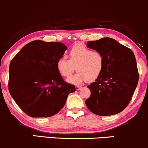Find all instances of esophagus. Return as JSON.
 Segmentation results:
<instances>
[{"instance_id": "obj_1", "label": "esophagus", "mask_w": 148, "mask_h": 148, "mask_svg": "<svg viewBox=\"0 0 148 148\" xmlns=\"http://www.w3.org/2000/svg\"><path fill=\"white\" fill-rule=\"evenodd\" d=\"M81 88H82V87H81V86H76V90H80V89H81Z\"/></svg>"}]
</instances>
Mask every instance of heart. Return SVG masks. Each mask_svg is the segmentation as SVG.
<instances>
[{
    "label": "heart",
    "instance_id": "1",
    "mask_svg": "<svg viewBox=\"0 0 148 148\" xmlns=\"http://www.w3.org/2000/svg\"><path fill=\"white\" fill-rule=\"evenodd\" d=\"M69 60L60 58L57 62V68L61 76L69 78L76 71L68 82L78 84L85 81L91 83L100 77L104 69V58L100 52L91 50L80 45H76L71 48L68 54Z\"/></svg>",
    "mask_w": 148,
    "mask_h": 148
}]
</instances>
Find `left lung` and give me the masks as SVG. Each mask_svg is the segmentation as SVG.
Returning a JSON list of instances; mask_svg holds the SVG:
<instances>
[{"label":"left lung","mask_w":148,"mask_h":148,"mask_svg":"<svg viewBox=\"0 0 148 148\" xmlns=\"http://www.w3.org/2000/svg\"><path fill=\"white\" fill-rule=\"evenodd\" d=\"M87 46L103 55L104 65L100 77L87 86L91 96L86 106L100 116L120 113L131 100L139 81L133 52L110 37L90 41Z\"/></svg>","instance_id":"1"}]
</instances>
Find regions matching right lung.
Wrapping results in <instances>:
<instances>
[{"mask_svg":"<svg viewBox=\"0 0 148 148\" xmlns=\"http://www.w3.org/2000/svg\"><path fill=\"white\" fill-rule=\"evenodd\" d=\"M67 47L60 42L35 40L9 64V91L18 106L32 117H48L63 107L75 86L63 80L57 68Z\"/></svg>","mask_w":148,"mask_h":148,"instance_id":"obj_1","label":"right lung"}]
</instances>
